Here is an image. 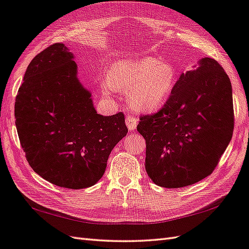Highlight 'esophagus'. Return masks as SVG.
I'll return each mask as SVG.
<instances>
[{"instance_id":"34e87169","label":"esophagus","mask_w":249,"mask_h":249,"mask_svg":"<svg viewBox=\"0 0 249 249\" xmlns=\"http://www.w3.org/2000/svg\"><path fill=\"white\" fill-rule=\"evenodd\" d=\"M138 123V118L134 115H128V116H125V124L128 126L129 130H134L136 128Z\"/></svg>"}]
</instances>
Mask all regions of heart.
I'll use <instances>...</instances> for the list:
<instances>
[{"mask_svg": "<svg viewBox=\"0 0 249 249\" xmlns=\"http://www.w3.org/2000/svg\"><path fill=\"white\" fill-rule=\"evenodd\" d=\"M178 82V72L170 63L155 58L118 61L107 75L108 86L125 94L136 108L152 111L163 105Z\"/></svg>", "mask_w": 249, "mask_h": 249, "instance_id": "obj_1", "label": "heart"}]
</instances>
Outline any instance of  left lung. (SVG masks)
<instances>
[{"label":"left lung","instance_id":"obj_1","mask_svg":"<svg viewBox=\"0 0 249 249\" xmlns=\"http://www.w3.org/2000/svg\"><path fill=\"white\" fill-rule=\"evenodd\" d=\"M145 170L153 183L183 188L210 175L232 137V89L219 62L204 58L181 74L154 114L142 115Z\"/></svg>","mask_w":249,"mask_h":249}]
</instances>
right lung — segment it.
I'll use <instances>...</instances> for the list:
<instances>
[{"label":"right lung","mask_w":249,"mask_h":249,"mask_svg":"<svg viewBox=\"0 0 249 249\" xmlns=\"http://www.w3.org/2000/svg\"><path fill=\"white\" fill-rule=\"evenodd\" d=\"M16 126L33 170L69 189L95 185L113 148L128 133L124 115L97 114L77 78L72 53L54 43L36 56L15 104Z\"/></svg>","instance_id":"right-lung-1"}]
</instances>
